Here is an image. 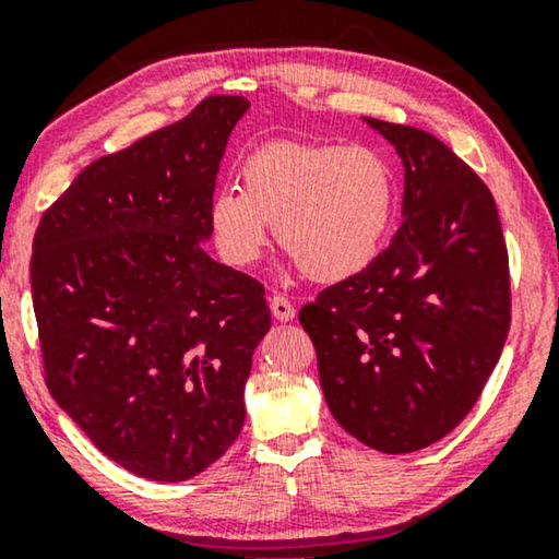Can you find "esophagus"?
<instances>
[{
	"mask_svg": "<svg viewBox=\"0 0 559 559\" xmlns=\"http://www.w3.org/2000/svg\"><path fill=\"white\" fill-rule=\"evenodd\" d=\"M270 308H272V316L277 318V320H282V323H287V320L295 318V305L289 302L285 295H280V293L272 295Z\"/></svg>",
	"mask_w": 559,
	"mask_h": 559,
	"instance_id": "34e87169",
	"label": "esophagus"
}]
</instances>
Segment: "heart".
<instances>
[{
  "label": "heart",
  "mask_w": 559,
  "mask_h": 559,
  "mask_svg": "<svg viewBox=\"0 0 559 559\" xmlns=\"http://www.w3.org/2000/svg\"><path fill=\"white\" fill-rule=\"evenodd\" d=\"M394 211L396 173L381 150L285 140L243 159L241 188L218 190L209 221L228 264H254L274 224L302 274L338 282L379 257Z\"/></svg>",
  "instance_id": "1"
}]
</instances>
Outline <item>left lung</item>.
I'll use <instances>...</instances> for the list:
<instances>
[{
  "mask_svg": "<svg viewBox=\"0 0 559 559\" xmlns=\"http://www.w3.org/2000/svg\"><path fill=\"white\" fill-rule=\"evenodd\" d=\"M404 163V221L364 272L300 310L343 430L415 453L468 417L511 325V274L484 180L438 136L369 119Z\"/></svg>",
  "mask_w": 559,
  "mask_h": 559,
  "instance_id": "8db88e82",
  "label": "left lung"
}]
</instances>
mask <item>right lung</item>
I'll use <instances>...</instances> for the list:
<instances>
[{
    "label": "right lung",
    "instance_id": "obj_1",
    "mask_svg": "<svg viewBox=\"0 0 559 559\" xmlns=\"http://www.w3.org/2000/svg\"><path fill=\"white\" fill-rule=\"evenodd\" d=\"M243 96L182 117L75 175L33 241L45 384L106 457L193 478L239 438L264 285L213 262L211 201Z\"/></svg>",
    "mask_w": 559,
    "mask_h": 559
}]
</instances>
